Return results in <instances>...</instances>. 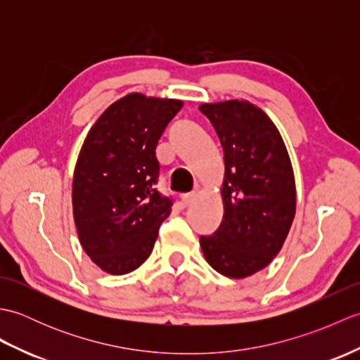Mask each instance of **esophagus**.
Returning a JSON list of instances; mask_svg holds the SVG:
<instances>
[{
	"mask_svg": "<svg viewBox=\"0 0 360 360\" xmlns=\"http://www.w3.org/2000/svg\"><path fill=\"white\" fill-rule=\"evenodd\" d=\"M181 200H182V202H184L186 205H190L196 200V193H184V195L181 196Z\"/></svg>",
	"mask_w": 360,
	"mask_h": 360,
	"instance_id": "34e87169",
	"label": "esophagus"
}]
</instances>
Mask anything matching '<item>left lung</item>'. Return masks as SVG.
<instances>
[{
	"label": "left lung",
	"instance_id": "8db88e82",
	"mask_svg": "<svg viewBox=\"0 0 360 360\" xmlns=\"http://www.w3.org/2000/svg\"><path fill=\"white\" fill-rule=\"evenodd\" d=\"M224 150V217L201 236L207 263L231 278L264 269L278 254L295 217L292 165L274 122L248 101L204 103Z\"/></svg>",
	"mask_w": 360,
	"mask_h": 360
}]
</instances>
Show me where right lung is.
<instances>
[{"label": "right lung", "instance_id": "obj_1", "mask_svg": "<svg viewBox=\"0 0 360 360\" xmlns=\"http://www.w3.org/2000/svg\"><path fill=\"white\" fill-rule=\"evenodd\" d=\"M181 101L131 93L89 129L75 164L72 209L80 244L102 271L124 275L151 254L172 198L156 188V145Z\"/></svg>", "mask_w": 360, "mask_h": 360}]
</instances>
